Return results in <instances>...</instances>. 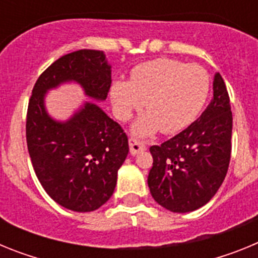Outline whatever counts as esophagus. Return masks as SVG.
Segmentation results:
<instances>
[{
    "label": "esophagus",
    "instance_id": "obj_1",
    "mask_svg": "<svg viewBox=\"0 0 258 258\" xmlns=\"http://www.w3.org/2000/svg\"><path fill=\"white\" fill-rule=\"evenodd\" d=\"M146 150V146L142 145V143L137 142L136 140H129V151H131L132 155L141 154Z\"/></svg>",
    "mask_w": 258,
    "mask_h": 258
}]
</instances>
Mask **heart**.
Wrapping results in <instances>:
<instances>
[{"label": "heart", "mask_w": 258, "mask_h": 258, "mask_svg": "<svg viewBox=\"0 0 258 258\" xmlns=\"http://www.w3.org/2000/svg\"><path fill=\"white\" fill-rule=\"evenodd\" d=\"M211 90L206 68L181 60L159 58L141 63L132 71L129 83L115 81L111 98L121 120L131 117L146 102L149 113L136 122L138 137H150L159 129L174 134L197 117Z\"/></svg>", "instance_id": "obj_1"}]
</instances>
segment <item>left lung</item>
<instances>
[{"label": "left lung", "instance_id": "1", "mask_svg": "<svg viewBox=\"0 0 258 258\" xmlns=\"http://www.w3.org/2000/svg\"><path fill=\"white\" fill-rule=\"evenodd\" d=\"M231 132L229 93L216 74L213 98L202 116L173 138L150 147L154 163L147 183L155 202L175 213L206 206L226 177Z\"/></svg>", "mask_w": 258, "mask_h": 258}]
</instances>
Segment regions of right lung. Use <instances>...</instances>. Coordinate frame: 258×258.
I'll return each mask as SVG.
<instances>
[{"mask_svg": "<svg viewBox=\"0 0 258 258\" xmlns=\"http://www.w3.org/2000/svg\"><path fill=\"white\" fill-rule=\"evenodd\" d=\"M76 81L89 97L104 101L111 66L99 50L83 49L56 59L36 81L27 109L26 136L32 165L54 202L75 212H92L112 197L117 170L129 152L127 137L97 104L86 102L66 122L46 113L49 89Z\"/></svg>", "mask_w": 258, "mask_h": 258, "instance_id": "1", "label": "right lung"}]
</instances>
